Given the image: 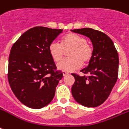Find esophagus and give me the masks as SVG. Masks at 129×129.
<instances>
[{"label": "esophagus", "mask_w": 129, "mask_h": 129, "mask_svg": "<svg viewBox=\"0 0 129 129\" xmlns=\"http://www.w3.org/2000/svg\"><path fill=\"white\" fill-rule=\"evenodd\" d=\"M62 74L63 76H66V75H67L68 74V72H66V71H63Z\"/></svg>", "instance_id": "obj_1"}]
</instances>
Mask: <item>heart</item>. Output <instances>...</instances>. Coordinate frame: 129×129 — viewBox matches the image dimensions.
Masks as SVG:
<instances>
[{"instance_id": "b5f03b06", "label": "heart", "mask_w": 129, "mask_h": 129, "mask_svg": "<svg viewBox=\"0 0 129 129\" xmlns=\"http://www.w3.org/2000/svg\"><path fill=\"white\" fill-rule=\"evenodd\" d=\"M72 48L69 52V58L63 59L57 64L61 70L72 72L79 68L82 64L88 63L93 55V49L87 40L82 35L74 33H68L61 39V43L55 41L49 45V53L55 61L61 59L64 54V49Z\"/></svg>"}]
</instances>
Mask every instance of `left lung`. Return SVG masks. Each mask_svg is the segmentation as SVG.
I'll use <instances>...</instances> for the list:
<instances>
[{
  "label": "left lung",
  "mask_w": 129,
  "mask_h": 129,
  "mask_svg": "<svg viewBox=\"0 0 129 129\" xmlns=\"http://www.w3.org/2000/svg\"><path fill=\"white\" fill-rule=\"evenodd\" d=\"M72 31L85 35L92 41L93 55L81 72L88 76L72 74L75 82L72 94L77 102L86 107H96L108 98L118 79V54L110 37L91 28Z\"/></svg>",
  "instance_id": "left-lung-1"
}]
</instances>
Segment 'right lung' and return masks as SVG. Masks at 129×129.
<instances>
[{"instance_id":"add662e5","label":"right lung","mask_w":129,"mask_h":129,"mask_svg":"<svg viewBox=\"0 0 129 129\" xmlns=\"http://www.w3.org/2000/svg\"><path fill=\"white\" fill-rule=\"evenodd\" d=\"M62 29L35 27L23 33L13 44L9 58L8 80L21 103L39 109L51 102L63 78L49 53V45Z\"/></svg>"}]
</instances>
